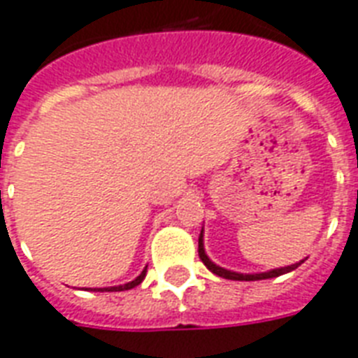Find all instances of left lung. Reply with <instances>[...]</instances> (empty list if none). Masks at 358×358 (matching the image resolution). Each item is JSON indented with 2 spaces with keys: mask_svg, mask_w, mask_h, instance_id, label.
<instances>
[{
  "mask_svg": "<svg viewBox=\"0 0 358 358\" xmlns=\"http://www.w3.org/2000/svg\"><path fill=\"white\" fill-rule=\"evenodd\" d=\"M199 257L204 263V266L210 270V272H214L215 276L225 278V280H236V282H255V280H268V278H278L282 276V274H287L291 270H294L296 266L304 263V261H300V263H294L291 266H283V268H274L268 270V272H261V274H240V272H233V270L222 268V266H217L215 263H212L204 252V244H203V231H201V236H199Z\"/></svg>",
  "mask_w": 358,
  "mask_h": 358,
  "instance_id": "left-lung-1",
  "label": "left lung"
}]
</instances>
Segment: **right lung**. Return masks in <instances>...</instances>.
<instances>
[{
	"label": "right lung",
	"mask_w": 358,
	"mask_h": 358,
	"mask_svg": "<svg viewBox=\"0 0 358 358\" xmlns=\"http://www.w3.org/2000/svg\"><path fill=\"white\" fill-rule=\"evenodd\" d=\"M146 278V268L141 272V276H136L133 282L129 283H124V285H118V287H105V289H92V291H127V289H133L136 287L138 283H143V280Z\"/></svg>",
	"instance_id": "right-lung-1"
}]
</instances>
